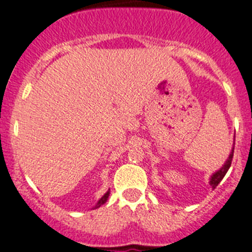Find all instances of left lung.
Masks as SVG:
<instances>
[{
	"label": "left lung",
	"mask_w": 252,
	"mask_h": 252,
	"mask_svg": "<svg viewBox=\"0 0 252 252\" xmlns=\"http://www.w3.org/2000/svg\"><path fill=\"white\" fill-rule=\"evenodd\" d=\"M233 149H235V146H233L232 150H231L230 155H228V159H227L226 162H224L223 165L220 168V170H217L216 173H213V174L211 175V178H209V186L212 187V189H215L216 187L220 184V182L223 179V177L226 175V173L228 171V169H230L231 161H232V158H233Z\"/></svg>",
	"instance_id": "1"
}]
</instances>
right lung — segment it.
Listing matches in <instances>:
<instances>
[{
	"label": "right lung",
	"instance_id": "add662e5",
	"mask_svg": "<svg viewBox=\"0 0 252 252\" xmlns=\"http://www.w3.org/2000/svg\"><path fill=\"white\" fill-rule=\"evenodd\" d=\"M108 195H110V189H108V190H107V192L103 194V197H102L101 199H99V201L97 202V204H95V206H94V208H99V207H101L102 204L106 203L107 199H108Z\"/></svg>",
	"mask_w": 252,
	"mask_h": 252
}]
</instances>
